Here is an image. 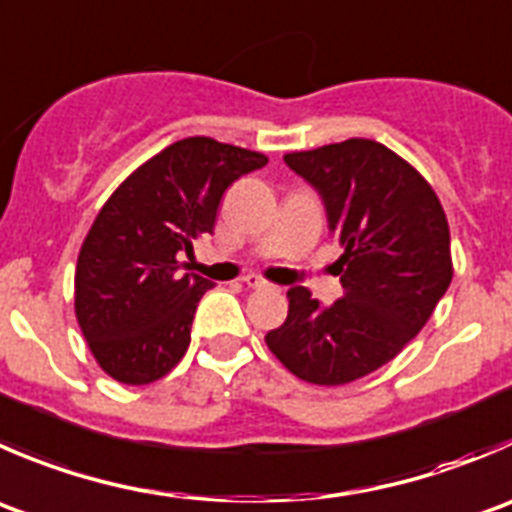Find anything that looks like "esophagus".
<instances>
[{
	"label": "esophagus",
	"mask_w": 512,
	"mask_h": 512,
	"mask_svg": "<svg viewBox=\"0 0 512 512\" xmlns=\"http://www.w3.org/2000/svg\"><path fill=\"white\" fill-rule=\"evenodd\" d=\"M245 285L252 287V290H265V287H270V282L262 280V277H257V275H247Z\"/></svg>",
	"instance_id": "esophagus-1"
}]
</instances>
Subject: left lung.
Masks as SVG:
<instances>
[{
    "label": "left lung",
    "instance_id": "left-lung-1",
    "mask_svg": "<svg viewBox=\"0 0 512 512\" xmlns=\"http://www.w3.org/2000/svg\"><path fill=\"white\" fill-rule=\"evenodd\" d=\"M327 212L342 247V297L290 287L287 320L265 335L272 355L312 385H345L393 360L433 315L453 280L448 217L413 165L375 140L285 155Z\"/></svg>",
    "mask_w": 512,
    "mask_h": 512
}]
</instances>
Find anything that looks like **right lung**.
Listing matches in <instances>:
<instances>
[{"mask_svg":"<svg viewBox=\"0 0 512 512\" xmlns=\"http://www.w3.org/2000/svg\"><path fill=\"white\" fill-rule=\"evenodd\" d=\"M267 165L260 152L187 137L137 167L89 227L74 272V312L109 377L150 385L190 347L210 280L182 270V252L215 230L222 195Z\"/></svg>","mask_w":512,"mask_h":512,"instance_id":"right-lung-1","label":"right lung"}]
</instances>
